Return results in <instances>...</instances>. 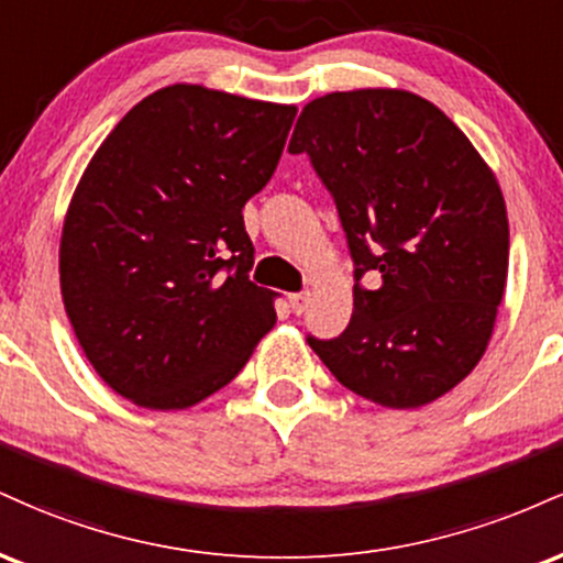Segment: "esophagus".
Returning a JSON list of instances; mask_svg holds the SVG:
<instances>
[{"mask_svg": "<svg viewBox=\"0 0 563 563\" xmlns=\"http://www.w3.org/2000/svg\"><path fill=\"white\" fill-rule=\"evenodd\" d=\"M288 301H290V309H294V314H301L303 309H307L309 296L307 294H290Z\"/></svg>", "mask_w": 563, "mask_h": 563, "instance_id": "obj_1", "label": "esophagus"}]
</instances>
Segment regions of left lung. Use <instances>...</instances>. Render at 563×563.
I'll return each mask as SVG.
<instances>
[{
    "mask_svg": "<svg viewBox=\"0 0 563 563\" xmlns=\"http://www.w3.org/2000/svg\"><path fill=\"white\" fill-rule=\"evenodd\" d=\"M288 153L309 156L354 262L346 331L307 344L371 402H434L482 360L506 288L508 217L495 174L448 115L402 89L318 97Z\"/></svg>",
    "mask_w": 563,
    "mask_h": 563,
    "instance_id": "obj_1",
    "label": "left lung"
}]
</instances>
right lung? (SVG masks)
I'll list each match as a JSON object with an SVG mask.
<instances>
[{
  "label": "right lung",
  "instance_id": "right-lung-1",
  "mask_svg": "<svg viewBox=\"0 0 563 563\" xmlns=\"http://www.w3.org/2000/svg\"><path fill=\"white\" fill-rule=\"evenodd\" d=\"M294 106L158 89L89 161L60 241L63 303L100 378L151 410L230 384L275 325L249 273L245 200L275 174Z\"/></svg>",
  "mask_w": 563,
  "mask_h": 563
}]
</instances>
